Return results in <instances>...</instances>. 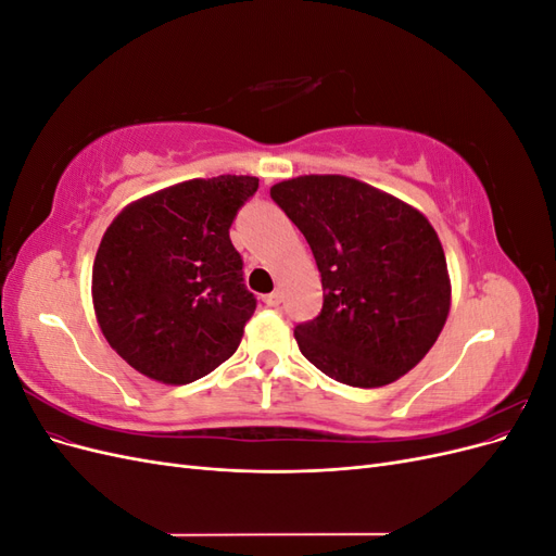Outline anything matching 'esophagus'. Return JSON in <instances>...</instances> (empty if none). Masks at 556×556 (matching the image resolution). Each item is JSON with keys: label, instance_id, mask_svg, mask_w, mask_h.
Masks as SVG:
<instances>
[{"label": "esophagus", "instance_id": "obj_1", "mask_svg": "<svg viewBox=\"0 0 556 556\" xmlns=\"http://www.w3.org/2000/svg\"><path fill=\"white\" fill-rule=\"evenodd\" d=\"M280 292H271V294H266L264 296V304L268 306V308H278L280 306Z\"/></svg>", "mask_w": 556, "mask_h": 556}]
</instances>
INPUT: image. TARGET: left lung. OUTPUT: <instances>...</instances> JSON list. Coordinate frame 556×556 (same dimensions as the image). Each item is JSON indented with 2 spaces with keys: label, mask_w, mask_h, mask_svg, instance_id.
<instances>
[{
  "label": "left lung",
  "mask_w": 556,
  "mask_h": 556,
  "mask_svg": "<svg viewBox=\"0 0 556 556\" xmlns=\"http://www.w3.org/2000/svg\"><path fill=\"white\" fill-rule=\"evenodd\" d=\"M271 199L323 276V311L294 327L301 355L350 387L390 384L422 362L450 313L445 252L427 217L345 176L282 180Z\"/></svg>",
  "instance_id": "obj_1"
}]
</instances>
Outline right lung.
Segmentation results:
<instances>
[{
	"instance_id": "add662e5",
	"label": "right lung",
	"mask_w": 556,
	"mask_h": 556,
	"mask_svg": "<svg viewBox=\"0 0 556 556\" xmlns=\"http://www.w3.org/2000/svg\"><path fill=\"white\" fill-rule=\"evenodd\" d=\"M257 188L252 176L185 180L106 229L92 266L97 323L139 374L188 384L237 352L257 299L229 227Z\"/></svg>"
}]
</instances>
